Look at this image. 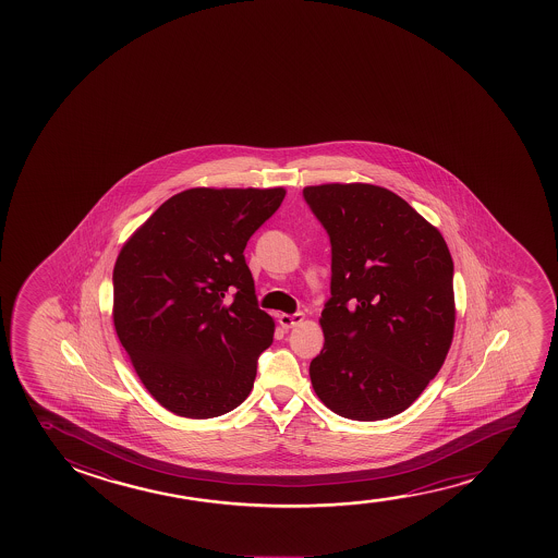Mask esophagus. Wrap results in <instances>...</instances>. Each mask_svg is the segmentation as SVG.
I'll return each instance as SVG.
<instances>
[{
  "label": "esophagus",
  "mask_w": 558,
  "mask_h": 558,
  "mask_svg": "<svg viewBox=\"0 0 558 558\" xmlns=\"http://www.w3.org/2000/svg\"><path fill=\"white\" fill-rule=\"evenodd\" d=\"M278 322H280V326H282L283 329L295 328V326L305 322V314H280V316H278Z\"/></svg>",
  "instance_id": "obj_1"
}]
</instances>
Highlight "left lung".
I'll return each mask as SVG.
<instances>
[{
  "label": "left lung",
  "mask_w": 558,
  "mask_h": 558,
  "mask_svg": "<svg viewBox=\"0 0 558 558\" xmlns=\"http://www.w3.org/2000/svg\"><path fill=\"white\" fill-rule=\"evenodd\" d=\"M331 242V299L313 389L331 412L387 420L442 367L456 326L453 260L442 234L383 186H306Z\"/></svg>",
  "instance_id": "left-lung-1"
}]
</instances>
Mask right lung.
Returning a JSON list of instances; mask_svg holds the SVG:
<instances>
[{"label": "right lung", "instance_id": "1", "mask_svg": "<svg viewBox=\"0 0 558 558\" xmlns=\"http://www.w3.org/2000/svg\"><path fill=\"white\" fill-rule=\"evenodd\" d=\"M283 196L282 186L189 189L123 244L112 275L116 333L169 412L209 420L252 392L275 320L257 306L244 250Z\"/></svg>", "mask_w": 558, "mask_h": 558}]
</instances>
